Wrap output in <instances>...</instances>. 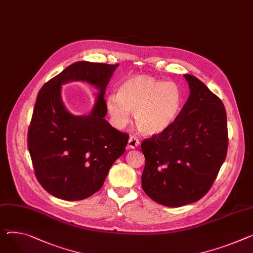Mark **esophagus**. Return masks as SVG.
<instances>
[{
	"label": "esophagus",
	"mask_w": 253,
	"mask_h": 253,
	"mask_svg": "<svg viewBox=\"0 0 253 253\" xmlns=\"http://www.w3.org/2000/svg\"><path fill=\"white\" fill-rule=\"evenodd\" d=\"M138 145H139V140H138V138L134 137V136H131V137L129 138V140H128V147H129V148H135V147H137Z\"/></svg>",
	"instance_id": "34e87169"
}]
</instances>
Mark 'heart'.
I'll use <instances>...</instances> for the list:
<instances>
[{"label":"heart","instance_id":"heart-1","mask_svg":"<svg viewBox=\"0 0 253 253\" xmlns=\"http://www.w3.org/2000/svg\"><path fill=\"white\" fill-rule=\"evenodd\" d=\"M107 109L114 123L122 127L134 113L137 128L148 135H158L174 125L180 115L183 95L175 83L150 75L127 78L117 94L107 97Z\"/></svg>","mask_w":253,"mask_h":253}]
</instances>
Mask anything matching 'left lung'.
<instances>
[{
  "label": "left lung",
  "mask_w": 253,
  "mask_h": 253,
  "mask_svg": "<svg viewBox=\"0 0 253 253\" xmlns=\"http://www.w3.org/2000/svg\"><path fill=\"white\" fill-rule=\"evenodd\" d=\"M184 77L190 95L178 119L167 131L141 142L142 189L156 203L170 208L195 203L209 192L229 141L221 98L196 77Z\"/></svg>",
  "instance_id": "1"
}]
</instances>
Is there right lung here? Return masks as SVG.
Segmentation results:
<instances>
[{
	"label": "right lung",
	"instance_id": "right-lung-1",
	"mask_svg": "<svg viewBox=\"0 0 253 253\" xmlns=\"http://www.w3.org/2000/svg\"><path fill=\"white\" fill-rule=\"evenodd\" d=\"M119 64L80 61L41 88L27 133L36 177L42 188L64 200L85 199L102 188L115 161L125 153L129 135L109 124L106 87ZM86 81L100 89L87 116H74L60 99V85Z\"/></svg>",
	"mask_w": 253,
	"mask_h": 253
}]
</instances>
